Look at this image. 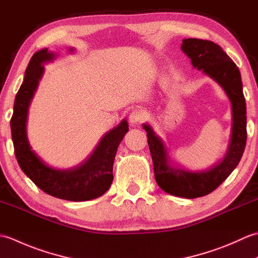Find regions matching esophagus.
<instances>
[{
	"label": "esophagus",
	"mask_w": 258,
	"mask_h": 258,
	"mask_svg": "<svg viewBox=\"0 0 258 258\" xmlns=\"http://www.w3.org/2000/svg\"><path fill=\"white\" fill-rule=\"evenodd\" d=\"M128 120L132 125L140 124L144 120V114L140 112V111H138V109H133V111L131 112V114H130Z\"/></svg>",
	"instance_id": "esophagus-1"
}]
</instances>
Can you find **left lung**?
I'll return each instance as SVG.
<instances>
[{
    "label": "left lung",
    "mask_w": 258,
    "mask_h": 258,
    "mask_svg": "<svg viewBox=\"0 0 258 258\" xmlns=\"http://www.w3.org/2000/svg\"><path fill=\"white\" fill-rule=\"evenodd\" d=\"M180 47L190 58L193 68L217 82L231 101L233 122L226 154L222 162L206 171L190 172L175 167L169 161L165 144L155 134L151 125L143 124V128L147 133V143L158 186L167 194L196 199L216 189L238 165L247 139L246 103L239 70L220 45L207 40L184 38Z\"/></svg>",
    "instance_id": "left-lung-1"
}]
</instances>
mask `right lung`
I'll list each match as a JSON object with an SVG mask.
<instances>
[{"label":"right lung","mask_w":258,"mask_h":258,"mask_svg":"<svg viewBox=\"0 0 258 258\" xmlns=\"http://www.w3.org/2000/svg\"><path fill=\"white\" fill-rule=\"evenodd\" d=\"M73 52V48H70ZM56 54L41 50L32 56L27 65L24 81L15 96L11 133L14 153L22 171L46 194L61 200L83 202L97 199L109 188L113 182V163L117 147L128 132L127 120L123 119L116 127L101 139L87 160L69 169H57L46 165L32 150L26 136L27 111L38 82L44 73V63L55 58Z\"/></svg>","instance_id":"add662e5"}]
</instances>
